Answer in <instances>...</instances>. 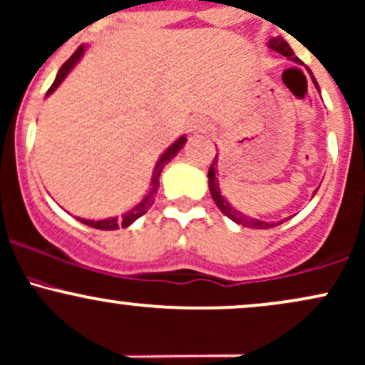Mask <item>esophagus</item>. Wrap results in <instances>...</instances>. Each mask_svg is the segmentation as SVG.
Segmentation results:
<instances>
[{
	"instance_id": "obj_1",
	"label": "esophagus",
	"mask_w": 365,
	"mask_h": 365,
	"mask_svg": "<svg viewBox=\"0 0 365 365\" xmlns=\"http://www.w3.org/2000/svg\"><path fill=\"white\" fill-rule=\"evenodd\" d=\"M210 130V123L204 121V119H195V121L190 124V131H194V133H207Z\"/></svg>"
}]
</instances>
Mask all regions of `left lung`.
<instances>
[{"label":"left lung","instance_id":"obj_1","mask_svg":"<svg viewBox=\"0 0 365 365\" xmlns=\"http://www.w3.org/2000/svg\"><path fill=\"white\" fill-rule=\"evenodd\" d=\"M268 46H270V50H274V51H277V53L284 55V57H287L289 60H294V62H299L298 57H294V51L291 50L289 45H287L286 39L280 38V36H277V38H272L270 41H268ZM312 79H314L315 86H317V81H315L314 76H312ZM207 178H210L211 197H213V201L216 202V206H218V210L222 211V213L225 215V216H228V218H230L232 222L239 223V225H242V227L258 228V230H263V228L277 227L279 223H282V222H277V223L262 222V220L251 218V216L242 215L241 211H237V210H235V207H232L230 204L225 201V197H222V192H220V183H218V178H216V158L213 159V163H211L210 171H207ZM315 192H317V190H315Z\"/></svg>","mask_w":365,"mask_h":365}]
</instances>
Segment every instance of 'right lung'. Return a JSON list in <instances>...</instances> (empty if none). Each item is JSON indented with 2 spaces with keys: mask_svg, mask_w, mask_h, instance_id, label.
Masks as SVG:
<instances>
[{
  "mask_svg": "<svg viewBox=\"0 0 365 365\" xmlns=\"http://www.w3.org/2000/svg\"><path fill=\"white\" fill-rule=\"evenodd\" d=\"M83 51H85V45H81L78 48V50L74 51V53L71 55V58L69 60H66V63H63L62 67H60V71H58V74H57V78H55V81H53V85L50 86V90L46 91V97L48 95L51 93V91H55V88H57L60 83L63 81V78H66L67 74H69V71L72 69V67L76 66V62H78L79 58L83 57ZM185 142H187V138L185 137H180L178 140H176V142L173 143V145L170 147V149H168L166 152H164L163 154V158L159 159V163H158V166H155V171H154V178H152V189H150V192L149 194H147V197L143 199L142 202L140 204H137V206L133 207V210L131 211H128L126 215L124 216H121V218H107V220H98V222H93V220H85V218H78L79 222L81 223H85V225H88V227H93V228H98V230H118L119 227H128V225H131V223L135 222V220L137 218H140V216H143L147 213V211L150 210V206L152 204H154V195L158 194V189H159V176H161V171H163V168L166 166L168 163L171 161V159L175 158L176 154H178V150L182 149L183 145H185Z\"/></svg>",
  "mask_w": 365,
  "mask_h": 365,
  "instance_id": "obj_1",
  "label": "right lung"
}]
</instances>
